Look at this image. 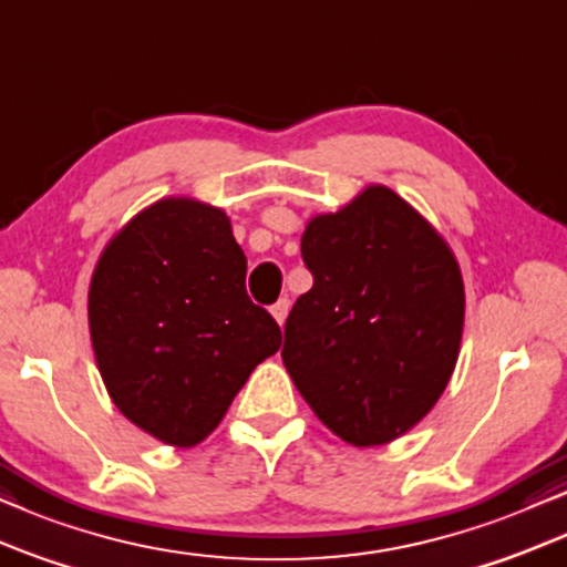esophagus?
<instances>
[{
	"instance_id": "obj_1",
	"label": "esophagus",
	"mask_w": 567,
	"mask_h": 567,
	"mask_svg": "<svg viewBox=\"0 0 567 567\" xmlns=\"http://www.w3.org/2000/svg\"><path fill=\"white\" fill-rule=\"evenodd\" d=\"M290 313V300L288 298H279L275 306H271V316H275V321L279 327H285V319H288Z\"/></svg>"
}]
</instances>
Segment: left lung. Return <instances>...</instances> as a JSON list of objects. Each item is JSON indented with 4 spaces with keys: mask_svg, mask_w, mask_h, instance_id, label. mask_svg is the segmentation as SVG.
<instances>
[{
    "mask_svg": "<svg viewBox=\"0 0 567 567\" xmlns=\"http://www.w3.org/2000/svg\"><path fill=\"white\" fill-rule=\"evenodd\" d=\"M300 251L313 288L285 323V368L331 433L360 449L383 446L433 410L456 368V256L386 186L311 217Z\"/></svg>",
    "mask_w": 567,
    "mask_h": 567,
    "instance_id": "1",
    "label": "left lung"
}]
</instances>
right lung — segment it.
Wrapping results in <instances>:
<instances>
[{"mask_svg": "<svg viewBox=\"0 0 567 567\" xmlns=\"http://www.w3.org/2000/svg\"><path fill=\"white\" fill-rule=\"evenodd\" d=\"M87 321L113 404L178 449L205 441L282 344L277 321L246 296L228 215L188 196L155 202L111 238L90 279Z\"/></svg>", "mask_w": 567, "mask_h": 567, "instance_id": "1", "label": "right lung"}]
</instances>
